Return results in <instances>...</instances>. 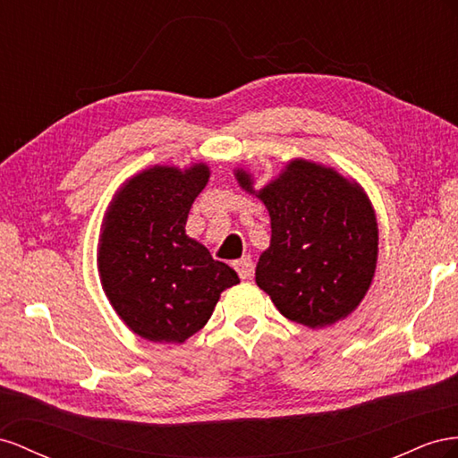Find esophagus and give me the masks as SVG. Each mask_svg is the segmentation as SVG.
Listing matches in <instances>:
<instances>
[{
  "mask_svg": "<svg viewBox=\"0 0 458 458\" xmlns=\"http://www.w3.org/2000/svg\"><path fill=\"white\" fill-rule=\"evenodd\" d=\"M233 268H236V272L240 274L242 280L251 278V274H253V260H251V257H242L240 260H233Z\"/></svg>",
  "mask_w": 458,
  "mask_h": 458,
  "instance_id": "34e87169",
  "label": "esophagus"
}]
</instances>
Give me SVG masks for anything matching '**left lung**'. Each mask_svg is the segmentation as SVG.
Here are the masks:
<instances>
[{"label": "left lung", "mask_w": 458, "mask_h": 458, "mask_svg": "<svg viewBox=\"0 0 458 458\" xmlns=\"http://www.w3.org/2000/svg\"><path fill=\"white\" fill-rule=\"evenodd\" d=\"M236 176L255 193L250 174ZM257 195L272 228L270 247L257 263V285L292 322L324 328L345 318L376 270L377 228L367 195L332 168L303 159Z\"/></svg>", "instance_id": "obj_1"}]
</instances>
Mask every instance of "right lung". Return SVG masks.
<instances>
[{
    "instance_id": "add662e5",
    "label": "right lung",
    "mask_w": 458,
    "mask_h": 458,
    "mask_svg": "<svg viewBox=\"0 0 458 458\" xmlns=\"http://www.w3.org/2000/svg\"><path fill=\"white\" fill-rule=\"evenodd\" d=\"M208 168L153 166L119 191L103 225L99 272L111 305L134 334L182 344L211 318L220 292L240 282L186 236Z\"/></svg>"
}]
</instances>
